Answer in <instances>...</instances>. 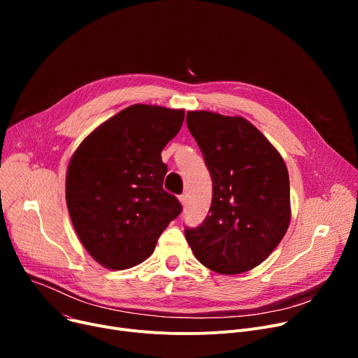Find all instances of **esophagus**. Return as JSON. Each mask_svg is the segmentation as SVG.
<instances>
[{
    "mask_svg": "<svg viewBox=\"0 0 358 358\" xmlns=\"http://www.w3.org/2000/svg\"><path fill=\"white\" fill-rule=\"evenodd\" d=\"M187 200H189V199H187V194H181V196H180V203H181L182 206L187 204Z\"/></svg>",
    "mask_w": 358,
    "mask_h": 358,
    "instance_id": "34e87169",
    "label": "esophagus"
}]
</instances>
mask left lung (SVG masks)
Wrapping results in <instances>:
<instances>
[{"label":"left lung","instance_id":"left-lung-1","mask_svg":"<svg viewBox=\"0 0 358 358\" xmlns=\"http://www.w3.org/2000/svg\"><path fill=\"white\" fill-rule=\"evenodd\" d=\"M213 181L209 215L185 239L204 267L241 274L259 266L290 223L287 166L261 131L243 117L187 113Z\"/></svg>","mask_w":358,"mask_h":358}]
</instances>
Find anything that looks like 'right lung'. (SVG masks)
<instances>
[{
  "label": "right lung",
  "instance_id": "obj_1",
  "mask_svg": "<svg viewBox=\"0 0 358 358\" xmlns=\"http://www.w3.org/2000/svg\"><path fill=\"white\" fill-rule=\"evenodd\" d=\"M184 110L134 104L81 142L66 171V206L84 248L110 270L135 267L154 252L182 210L162 189L161 152L182 126Z\"/></svg>",
  "mask_w": 358,
  "mask_h": 358
}]
</instances>
